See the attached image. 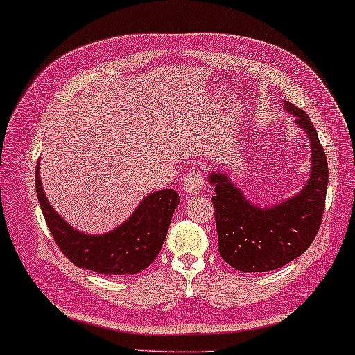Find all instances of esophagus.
Instances as JSON below:
<instances>
[{"label":"esophagus","mask_w":355,"mask_h":355,"mask_svg":"<svg viewBox=\"0 0 355 355\" xmlns=\"http://www.w3.org/2000/svg\"><path fill=\"white\" fill-rule=\"evenodd\" d=\"M203 187H205V181H203V176H201V173L198 170H192L190 171L187 176H185L184 182H182V189L184 192L187 193L189 196H195L203 192Z\"/></svg>","instance_id":"1"}]
</instances>
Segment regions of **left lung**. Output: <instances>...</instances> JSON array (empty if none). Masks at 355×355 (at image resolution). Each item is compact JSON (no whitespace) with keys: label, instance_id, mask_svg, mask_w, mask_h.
<instances>
[{"label":"left lung","instance_id":"left-lung-1","mask_svg":"<svg viewBox=\"0 0 355 355\" xmlns=\"http://www.w3.org/2000/svg\"><path fill=\"white\" fill-rule=\"evenodd\" d=\"M287 112L304 130L311 143V174L302 192L281 203H250L227 174L209 173L214 187L217 238L222 259L234 270L246 272L272 271L297 259L314 241L325 208L329 166L324 147L308 114L284 101Z\"/></svg>","mask_w":355,"mask_h":355}]
</instances>
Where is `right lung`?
I'll use <instances>...</instances> for the list:
<instances>
[{
	"mask_svg": "<svg viewBox=\"0 0 355 355\" xmlns=\"http://www.w3.org/2000/svg\"><path fill=\"white\" fill-rule=\"evenodd\" d=\"M36 193L53 239L71 263L98 275H136L146 270L165 243L179 195L173 189L149 193L122 225L109 233L78 232L47 201L36 165Z\"/></svg>",
	"mask_w": 355,
	"mask_h": 355,
	"instance_id": "obj_1",
	"label": "right lung"
}]
</instances>
